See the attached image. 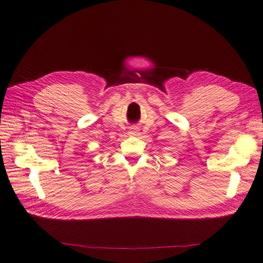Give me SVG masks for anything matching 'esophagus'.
<instances>
[{"label":"esophagus","mask_w":263,"mask_h":263,"mask_svg":"<svg viewBox=\"0 0 263 263\" xmlns=\"http://www.w3.org/2000/svg\"><path fill=\"white\" fill-rule=\"evenodd\" d=\"M129 134H130L131 137H139L140 136V130L138 129L137 126H133V127H131V129H130Z\"/></svg>","instance_id":"obj_1"}]
</instances>
